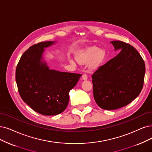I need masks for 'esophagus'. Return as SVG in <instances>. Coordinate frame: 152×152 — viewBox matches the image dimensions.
Here are the masks:
<instances>
[{"label": "esophagus", "instance_id": "esophagus-1", "mask_svg": "<svg viewBox=\"0 0 152 152\" xmlns=\"http://www.w3.org/2000/svg\"><path fill=\"white\" fill-rule=\"evenodd\" d=\"M82 80L84 81H86L88 80V76L86 75H83L82 76Z\"/></svg>", "mask_w": 152, "mask_h": 152}]
</instances>
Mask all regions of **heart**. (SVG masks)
<instances>
[{"label": "heart", "instance_id": "b5f03b06", "mask_svg": "<svg viewBox=\"0 0 152 152\" xmlns=\"http://www.w3.org/2000/svg\"><path fill=\"white\" fill-rule=\"evenodd\" d=\"M106 53L103 50L97 47H88L81 50L76 54L77 61L81 64L89 63L92 69H96L102 65L105 59ZM71 63H74L71 59H69Z\"/></svg>", "mask_w": 152, "mask_h": 152}]
</instances>
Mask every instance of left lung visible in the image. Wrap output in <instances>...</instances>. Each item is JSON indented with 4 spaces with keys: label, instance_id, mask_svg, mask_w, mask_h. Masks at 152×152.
Wrapping results in <instances>:
<instances>
[{
    "label": "left lung",
    "instance_id": "obj_1",
    "mask_svg": "<svg viewBox=\"0 0 152 152\" xmlns=\"http://www.w3.org/2000/svg\"><path fill=\"white\" fill-rule=\"evenodd\" d=\"M110 43L120 53L92 76L95 102L106 110L122 108L135 99L143 88L145 73L144 61L133 46L119 41Z\"/></svg>",
    "mask_w": 152,
    "mask_h": 152
}]
</instances>
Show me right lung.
Returning <instances> with one entry per match:
<instances>
[{"label": "right lung", "mask_w": 152, "mask_h": 152, "mask_svg": "<svg viewBox=\"0 0 152 152\" xmlns=\"http://www.w3.org/2000/svg\"><path fill=\"white\" fill-rule=\"evenodd\" d=\"M56 43L46 41L33 45L22 54L15 71L22 100L37 113L46 116L64 111L69 103V93L82 76L49 68L44 53Z\"/></svg>", "instance_id": "right-lung-1"}]
</instances>
